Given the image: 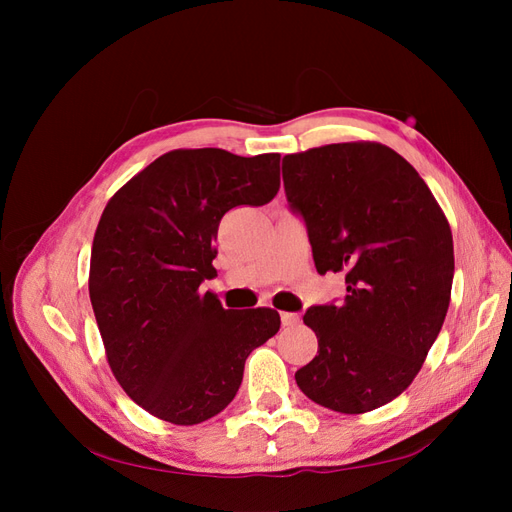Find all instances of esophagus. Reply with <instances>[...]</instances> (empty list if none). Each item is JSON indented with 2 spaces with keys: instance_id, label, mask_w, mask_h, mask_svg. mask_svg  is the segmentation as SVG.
Wrapping results in <instances>:
<instances>
[{
  "instance_id": "esophagus-1",
  "label": "esophagus",
  "mask_w": 512,
  "mask_h": 512,
  "mask_svg": "<svg viewBox=\"0 0 512 512\" xmlns=\"http://www.w3.org/2000/svg\"><path fill=\"white\" fill-rule=\"evenodd\" d=\"M299 322H301L299 314H292V312H282V324H284V327H297Z\"/></svg>"
}]
</instances>
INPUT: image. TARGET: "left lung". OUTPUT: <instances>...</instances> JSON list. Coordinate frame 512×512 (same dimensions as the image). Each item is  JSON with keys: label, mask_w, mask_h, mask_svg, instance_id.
<instances>
[{"label": "left lung", "mask_w": 512, "mask_h": 512, "mask_svg": "<svg viewBox=\"0 0 512 512\" xmlns=\"http://www.w3.org/2000/svg\"><path fill=\"white\" fill-rule=\"evenodd\" d=\"M288 203L307 224L320 275H346V299L307 309L318 354L294 380L316 404L363 414L404 393L451 303V226L414 166L354 141L282 160Z\"/></svg>", "instance_id": "1"}]
</instances>
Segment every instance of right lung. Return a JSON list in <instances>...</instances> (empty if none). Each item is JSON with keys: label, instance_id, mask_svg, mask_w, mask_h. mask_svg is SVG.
I'll list each match as a JSON object with an SVG mask.
<instances>
[{"label": "right lung", "instance_id": "1", "mask_svg": "<svg viewBox=\"0 0 512 512\" xmlns=\"http://www.w3.org/2000/svg\"><path fill=\"white\" fill-rule=\"evenodd\" d=\"M280 190V153L175 149L108 200L89 265V299L113 376L132 401L173 425L220 414L245 359L280 331L269 307L224 309L200 284L224 213Z\"/></svg>", "mask_w": 512, "mask_h": 512}]
</instances>
